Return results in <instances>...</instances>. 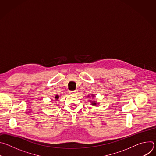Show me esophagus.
Segmentation results:
<instances>
[{"mask_svg": "<svg viewBox=\"0 0 156 156\" xmlns=\"http://www.w3.org/2000/svg\"><path fill=\"white\" fill-rule=\"evenodd\" d=\"M77 92H78V91L75 90V91H70V93L71 94H75L77 93Z\"/></svg>", "mask_w": 156, "mask_h": 156, "instance_id": "34e87169", "label": "esophagus"}]
</instances>
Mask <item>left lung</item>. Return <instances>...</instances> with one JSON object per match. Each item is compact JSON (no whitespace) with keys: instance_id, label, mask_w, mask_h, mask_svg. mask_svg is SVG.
<instances>
[{"instance_id":"left-lung-1","label":"left lung","mask_w":156,"mask_h":156,"mask_svg":"<svg viewBox=\"0 0 156 156\" xmlns=\"http://www.w3.org/2000/svg\"><path fill=\"white\" fill-rule=\"evenodd\" d=\"M89 96H88V97H89ZM91 96H92L93 98H95V96H94V95L93 94H91ZM90 102H91V104L92 105H94V106L99 104V102H98L96 100H94V101H91V100H90Z\"/></svg>"}]
</instances>
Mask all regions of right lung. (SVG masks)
<instances>
[{
    "label": "right lung",
    "mask_w": 156,
    "mask_h": 156,
    "mask_svg": "<svg viewBox=\"0 0 156 156\" xmlns=\"http://www.w3.org/2000/svg\"><path fill=\"white\" fill-rule=\"evenodd\" d=\"M54 98L55 100H57V99L59 98V96H58V95H55V96L54 97Z\"/></svg>",
    "instance_id": "1"
}]
</instances>
